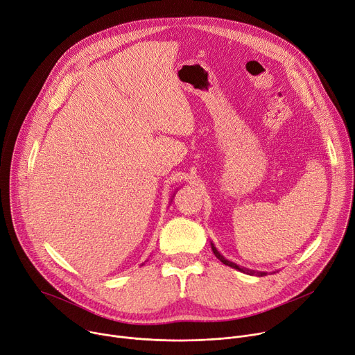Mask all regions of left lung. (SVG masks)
<instances>
[{
    "instance_id": "8db88e82",
    "label": "left lung",
    "mask_w": 355,
    "mask_h": 355,
    "mask_svg": "<svg viewBox=\"0 0 355 355\" xmlns=\"http://www.w3.org/2000/svg\"><path fill=\"white\" fill-rule=\"evenodd\" d=\"M211 248H212V252L216 254V257L220 259V261L223 263V264H225V266H228V267H231V268H235V270H239V271H241V272H245V274H254V271H250V270H245V268H243V267H240V266H237L235 263H231V261H228V259H225L218 251H217V248L211 244ZM266 272H258V275H264Z\"/></svg>"
}]
</instances>
